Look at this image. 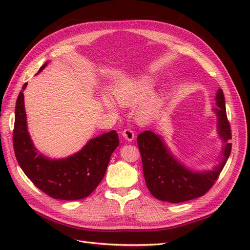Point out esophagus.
Listing matches in <instances>:
<instances>
[{"instance_id": "1", "label": "esophagus", "mask_w": 250, "mask_h": 250, "mask_svg": "<svg viewBox=\"0 0 250 250\" xmlns=\"http://www.w3.org/2000/svg\"><path fill=\"white\" fill-rule=\"evenodd\" d=\"M122 135L126 141H129V142H131L134 139V132L131 129H125L122 132Z\"/></svg>"}]
</instances>
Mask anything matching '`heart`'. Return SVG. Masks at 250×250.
Returning <instances> with one entry per match:
<instances>
[{"instance_id":"1","label":"heart","mask_w":250,"mask_h":250,"mask_svg":"<svg viewBox=\"0 0 250 250\" xmlns=\"http://www.w3.org/2000/svg\"><path fill=\"white\" fill-rule=\"evenodd\" d=\"M154 87V81L148 76H143L118 83L113 87V96L121 106L134 107V118L139 123L151 122L160 111L162 99L160 95L151 93ZM102 103L110 111H117V105L107 95H102Z\"/></svg>"}]
</instances>
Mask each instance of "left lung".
Masks as SVG:
<instances>
[{
  "label": "left lung",
  "instance_id": "left-lung-1",
  "mask_svg": "<svg viewBox=\"0 0 250 250\" xmlns=\"http://www.w3.org/2000/svg\"><path fill=\"white\" fill-rule=\"evenodd\" d=\"M217 107V132L223 142L220 162L211 170L195 171L188 168L174 156L160 134L146 130L139 134L138 145L141 151L144 177L148 190L158 200L179 203L206 194L213 187L219 174L228 162L230 151V126L226 116L223 90L219 88L215 97Z\"/></svg>",
  "mask_w": 250,
  "mask_h": 250
}]
</instances>
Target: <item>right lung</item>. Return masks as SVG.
I'll return each mask as SVG.
<instances>
[{"label":"right lung","mask_w":250,"mask_h":250,"mask_svg":"<svg viewBox=\"0 0 250 250\" xmlns=\"http://www.w3.org/2000/svg\"><path fill=\"white\" fill-rule=\"evenodd\" d=\"M47 64L44 63L39 73ZM27 84L22 85V90ZM118 146V133L111 130L90 139L80 151L65 158L52 160L44 156L35 148L29 134L24 94L20 93L13 129L14 153L27 177L50 197L62 200L87 197L101 183L110 156Z\"/></svg>","instance_id":"obj_1"}]
</instances>
